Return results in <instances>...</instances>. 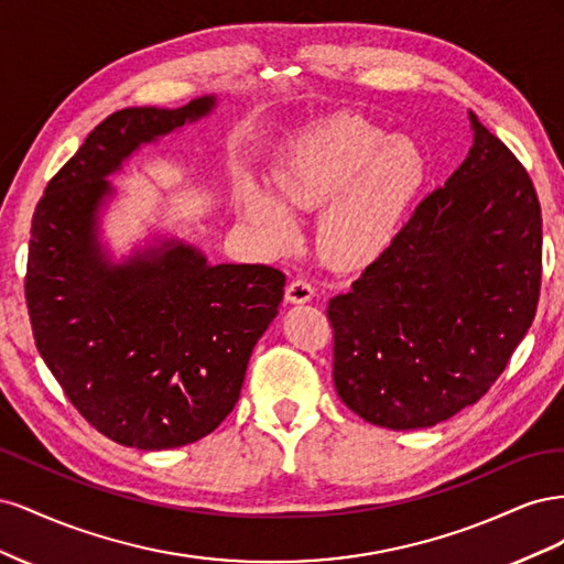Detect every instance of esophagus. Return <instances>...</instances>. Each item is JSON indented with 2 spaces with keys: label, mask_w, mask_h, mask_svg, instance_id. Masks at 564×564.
<instances>
[{
  "label": "esophagus",
  "mask_w": 564,
  "mask_h": 564,
  "mask_svg": "<svg viewBox=\"0 0 564 564\" xmlns=\"http://www.w3.org/2000/svg\"><path fill=\"white\" fill-rule=\"evenodd\" d=\"M313 296H315V289H313V284L311 282H305V280H294V282H289V286H286V294H284V299H286V303H308V301H313Z\"/></svg>",
  "instance_id": "34e87169"
}]
</instances>
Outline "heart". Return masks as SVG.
I'll return each mask as SVG.
<instances>
[{"label": "heart", "mask_w": 564, "mask_h": 564, "mask_svg": "<svg viewBox=\"0 0 564 564\" xmlns=\"http://www.w3.org/2000/svg\"><path fill=\"white\" fill-rule=\"evenodd\" d=\"M429 176L423 152L360 115H334L284 143L270 172V191L245 185L240 218L261 247L296 242L292 214L322 207L315 226L319 253L334 268L377 259L395 237Z\"/></svg>", "instance_id": "heart-1"}]
</instances>
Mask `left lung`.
Here are the masks:
<instances>
[{
  "label": "left lung",
  "instance_id": "left-lung-1",
  "mask_svg": "<svg viewBox=\"0 0 564 564\" xmlns=\"http://www.w3.org/2000/svg\"><path fill=\"white\" fill-rule=\"evenodd\" d=\"M468 119L473 145L445 187L329 301L336 392L379 429H431L475 404L536 315V191L513 152Z\"/></svg>",
  "mask_w": 564,
  "mask_h": 564
}]
</instances>
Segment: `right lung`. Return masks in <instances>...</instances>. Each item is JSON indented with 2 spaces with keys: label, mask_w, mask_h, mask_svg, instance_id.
Segmentation results:
<instances>
[{
  "label": "right lung",
  "mask_w": 564,
  "mask_h": 564,
  "mask_svg": "<svg viewBox=\"0 0 564 564\" xmlns=\"http://www.w3.org/2000/svg\"><path fill=\"white\" fill-rule=\"evenodd\" d=\"M216 108L199 96L112 112L32 216L25 299L37 350L77 412L124 447L176 449L218 429L284 296L280 270L214 265L176 235L152 230L119 256L104 237L119 195L110 178Z\"/></svg>",
  "instance_id": "obj_1"
}]
</instances>
